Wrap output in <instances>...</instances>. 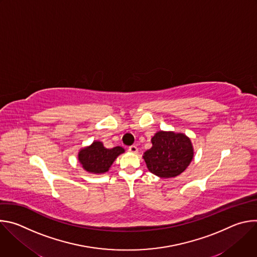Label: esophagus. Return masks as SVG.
Returning <instances> with one entry per match:
<instances>
[{
  "label": "esophagus",
  "mask_w": 257,
  "mask_h": 257,
  "mask_svg": "<svg viewBox=\"0 0 257 257\" xmlns=\"http://www.w3.org/2000/svg\"><path fill=\"white\" fill-rule=\"evenodd\" d=\"M129 152L130 153H132V154H137L138 153V148L136 145H131V146H129Z\"/></svg>",
  "instance_id": "1"
}]
</instances>
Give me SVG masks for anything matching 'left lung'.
I'll use <instances>...</instances> for the list:
<instances>
[{"mask_svg": "<svg viewBox=\"0 0 257 257\" xmlns=\"http://www.w3.org/2000/svg\"><path fill=\"white\" fill-rule=\"evenodd\" d=\"M152 149L143 154L149 171L160 178H174L184 172L194 157L190 138L184 133L158 131Z\"/></svg>", "mask_w": 257, "mask_h": 257, "instance_id": "left-lung-1", "label": "left lung"}]
</instances>
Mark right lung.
Returning <instances> with one entry per match:
<instances>
[{"label":"right lung","instance_id":"1","mask_svg":"<svg viewBox=\"0 0 257 257\" xmlns=\"http://www.w3.org/2000/svg\"><path fill=\"white\" fill-rule=\"evenodd\" d=\"M124 153L125 150L121 146L109 150L104 148L101 141L94 140L90 145L79 151L78 161L86 172L100 175L106 173L115 160Z\"/></svg>","mask_w":257,"mask_h":257}]
</instances>
